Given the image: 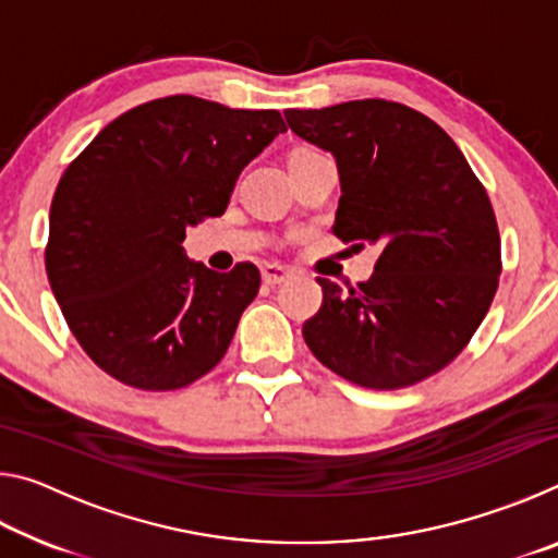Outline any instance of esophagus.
Segmentation results:
<instances>
[{
    "mask_svg": "<svg viewBox=\"0 0 558 558\" xmlns=\"http://www.w3.org/2000/svg\"><path fill=\"white\" fill-rule=\"evenodd\" d=\"M260 276H263V282H266V286L276 288V286H282V282L290 280L292 270L286 268V266H276V263H268V266H263Z\"/></svg>",
    "mask_w": 558,
    "mask_h": 558,
    "instance_id": "obj_1",
    "label": "esophagus"
}]
</instances>
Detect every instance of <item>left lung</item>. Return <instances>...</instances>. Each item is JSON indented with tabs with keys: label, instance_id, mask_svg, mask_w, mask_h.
<instances>
[{
	"label": "left lung",
	"instance_id": "left-lung-1",
	"mask_svg": "<svg viewBox=\"0 0 558 558\" xmlns=\"http://www.w3.org/2000/svg\"><path fill=\"white\" fill-rule=\"evenodd\" d=\"M298 137L332 153V231L379 243L374 276L347 292L317 278L323 307L302 337L327 369L366 389H403L440 372L497 292L499 231L485 186L448 132L391 100L286 110Z\"/></svg>",
	"mask_w": 558,
	"mask_h": 558
}]
</instances>
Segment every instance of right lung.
<instances>
[{"label": "right lung", "mask_w": 558, "mask_h": 558, "mask_svg": "<svg viewBox=\"0 0 558 558\" xmlns=\"http://www.w3.org/2000/svg\"><path fill=\"white\" fill-rule=\"evenodd\" d=\"M286 130L278 110L169 96L122 112L65 169L46 272L73 337L112 379L172 391L221 362L260 272L209 270L182 241L226 211L243 167Z\"/></svg>", "instance_id": "right-lung-1"}]
</instances>
